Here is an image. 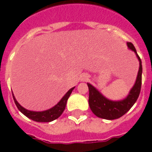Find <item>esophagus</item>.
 <instances>
[{"label":"esophagus","instance_id":"esophagus-1","mask_svg":"<svg viewBox=\"0 0 152 152\" xmlns=\"http://www.w3.org/2000/svg\"><path fill=\"white\" fill-rule=\"evenodd\" d=\"M88 76L87 75H84V76H82V78H81V80H88Z\"/></svg>","mask_w":152,"mask_h":152}]
</instances>
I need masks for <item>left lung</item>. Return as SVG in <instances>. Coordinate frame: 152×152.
Masks as SVG:
<instances>
[{"instance_id": "1", "label": "left lung", "mask_w": 152, "mask_h": 152, "mask_svg": "<svg viewBox=\"0 0 152 152\" xmlns=\"http://www.w3.org/2000/svg\"><path fill=\"white\" fill-rule=\"evenodd\" d=\"M129 49L133 50L136 53V56L139 61V70L137 72V79L134 86L129 93L128 96L121 101H112L109 100L92 85L87 83L89 87V105L93 113L96 116L106 120H115L121 117L125 113L129 111V109L134 106L139 96L142 86V61L137 55L136 49L131 42H127Z\"/></svg>"}]
</instances>
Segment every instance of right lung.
<instances>
[{
	"label": "right lung",
	"instance_id": "right-lung-1",
	"mask_svg": "<svg viewBox=\"0 0 152 152\" xmlns=\"http://www.w3.org/2000/svg\"><path fill=\"white\" fill-rule=\"evenodd\" d=\"M75 87H73L72 89H70L65 95L63 96L62 99L60 100L59 102L57 103L56 105L53 107L52 108L48 109L46 111H43V112H33V111H28L27 109H25L24 107H23L15 98V96L13 94V99L15 101V104L17 106L18 109L23 115H25L29 119H31L32 121H37V122H50L53 121L54 120H56L59 117L60 115H62L63 111L65 110L66 107V102L67 99L71 95V94L72 92V90L74 89Z\"/></svg>",
	"mask_w": 152,
	"mask_h": 152
}]
</instances>
